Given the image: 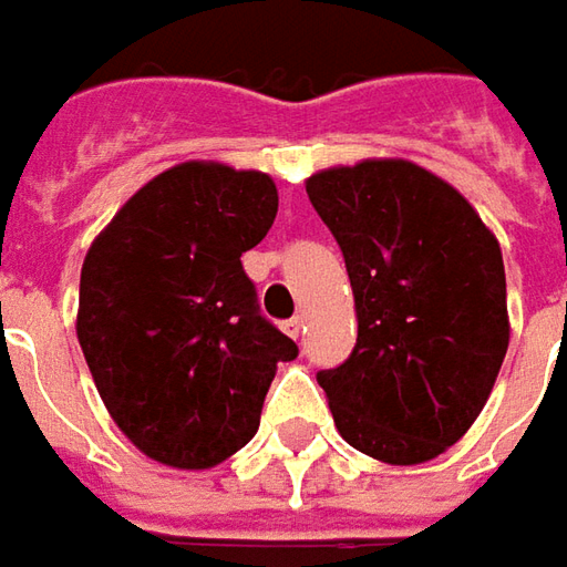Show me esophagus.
Returning a JSON list of instances; mask_svg holds the SVG:
<instances>
[{
  "label": "esophagus",
  "mask_w": 567,
  "mask_h": 567,
  "mask_svg": "<svg viewBox=\"0 0 567 567\" xmlns=\"http://www.w3.org/2000/svg\"><path fill=\"white\" fill-rule=\"evenodd\" d=\"M284 331H287V334H290L293 340H299L302 338V331H306V321H302L299 316L290 318V321H284Z\"/></svg>",
  "instance_id": "34e87169"
}]
</instances>
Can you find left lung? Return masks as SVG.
Masks as SVG:
<instances>
[{
    "mask_svg": "<svg viewBox=\"0 0 567 567\" xmlns=\"http://www.w3.org/2000/svg\"><path fill=\"white\" fill-rule=\"evenodd\" d=\"M338 239L357 302V347L321 369L347 445L423 464L454 445L508 350L498 239L445 179L410 161H362L306 179Z\"/></svg>",
    "mask_w": 567,
    "mask_h": 567,
    "instance_id": "obj_1",
    "label": "left lung"
}]
</instances>
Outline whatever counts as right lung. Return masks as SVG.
Returning <instances> with one entry per match:
<instances>
[{"label": "right lung", "instance_id": "obj_1", "mask_svg": "<svg viewBox=\"0 0 567 567\" xmlns=\"http://www.w3.org/2000/svg\"><path fill=\"white\" fill-rule=\"evenodd\" d=\"M274 217L271 176L188 161L87 249L78 343L113 423L166 467L207 470L251 442L277 362L299 357L239 261Z\"/></svg>", "mask_w": 567, "mask_h": 567}]
</instances>
